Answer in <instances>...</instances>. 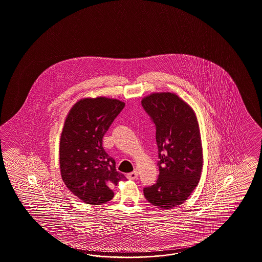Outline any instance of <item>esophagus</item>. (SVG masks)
Returning <instances> with one entry per match:
<instances>
[{
    "instance_id": "34e87169",
    "label": "esophagus",
    "mask_w": 262,
    "mask_h": 262,
    "mask_svg": "<svg viewBox=\"0 0 262 262\" xmlns=\"http://www.w3.org/2000/svg\"><path fill=\"white\" fill-rule=\"evenodd\" d=\"M137 177H138V171L137 170H135V171L129 172V173L126 174V178H128V179H136Z\"/></svg>"
}]
</instances>
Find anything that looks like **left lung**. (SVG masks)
Returning a JSON list of instances; mask_svg holds the SVG:
<instances>
[{
  "label": "left lung",
  "instance_id": "left-lung-1",
  "mask_svg": "<svg viewBox=\"0 0 262 262\" xmlns=\"http://www.w3.org/2000/svg\"><path fill=\"white\" fill-rule=\"evenodd\" d=\"M141 104L156 126L159 178L143 189L147 201L159 209L183 204L199 183L203 148L196 113L178 94L153 93Z\"/></svg>",
  "mask_w": 262,
  "mask_h": 262
}]
</instances>
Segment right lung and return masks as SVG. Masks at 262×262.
Segmentation results:
<instances>
[{"instance_id":"add662e5","label":"right lung","mask_w":262,"mask_h":262,"mask_svg":"<svg viewBox=\"0 0 262 262\" xmlns=\"http://www.w3.org/2000/svg\"><path fill=\"white\" fill-rule=\"evenodd\" d=\"M125 103L98 96L77 101L64 121L59 143L63 182L89 205H102L114 197L112 189L125 176L102 146V138Z\"/></svg>"}]
</instances>
